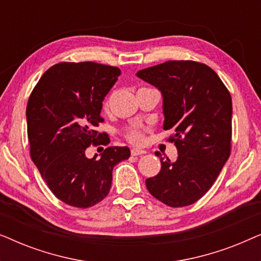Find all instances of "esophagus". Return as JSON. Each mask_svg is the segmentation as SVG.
Wrapping results in <instances>:
<instances>
[{
	"label": "esophagus",
	"mask_w": 261,
	"mask_h": 261,
	"mask_svg": "<svg viewBox=\"0 0 261 261\" xmlns=\"http://www.w3.org/2000/svg\"><path fill=\"white\" fill-rule=\"evenodd\" d=\"M130 153H132V155L137 156V155L145 154L146 151H144V149H140V148H132V149H130Z\"/></svg>",
	"instance_id": "34e87169"
}]
</instances>
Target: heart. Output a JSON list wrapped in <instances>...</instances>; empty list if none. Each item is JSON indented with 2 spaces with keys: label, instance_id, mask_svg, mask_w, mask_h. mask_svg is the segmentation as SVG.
I'll return each mask as SVG.
<instances>
[{
  "label": "heart",
  "instance_id": "heart-1",
  "mask_svg": "<svg viewBox=\"0 0 261 261\" xmlns=\"http://www.w3.org/2000/svg\"><path fill=\"white\" fill-rule=\"evenodd\" d=\"M145 127H132L126 132V139L134 145H141L145 141Z\"/></svg>",
  "mask_w": 261,
  "mask_h": 261
}]
</instances>
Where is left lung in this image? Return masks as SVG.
Masks as SVG:
<instances>
[{"label": "left lung", "instance_id": "left-lung-1", "mask_svg": "<svg viewBox=\"0 0 261 261\" xmlns=\"http://www.w3.org/2000/svg\"><path fill=\"white\" fill-rule=\"evenodd\" d=\"M137 76L162 91L164 129L172 132L167 140L178 151L174 162L160 158L162 170L146 187L164 204L190 205L213 187L230 155L229 91L212 67L192 60H169Z\"/></svg>", "mask_w": 261, "mask_h": 261}]
</instances>
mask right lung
<instances>
[{"label": "right lung", "mask_w": 261, "mask_h": 261, "mask_svg": "<svg viewBox=\"0 0 261 261\" xmlns=\"http://www.w3.org/2000/svg\"><path fill=\"white\" fill-rule=\"evenodd\" d=\"M120 74L116 66L59 63L42 74L28 99L31 158L53 195L71 206L89 208L107 197L114 166L130 156L127 146L107 147L99 159L85 155L89 146L109 144L96 127L105 121L102 102Z\"/></svg>", "instance_id": "obj_1"}]
</instances>
